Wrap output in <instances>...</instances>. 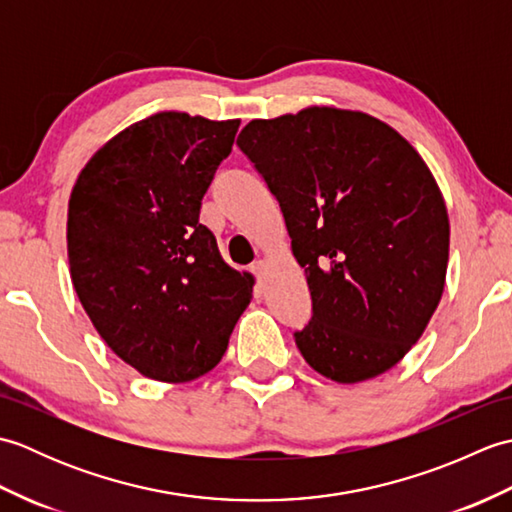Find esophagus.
Here are the masks:
<instances>
[{
    "label": "esophagus",
    "instance_id": "34e87169",
    "mask_svg": "<svg viewBox=\"0 0 512 512\" xmlns=\"http://www.w3.org/2000/svg\"><path fill=\"white\" fill-rule=\"evenodd\" d=\"M250 270H253V275L257 277V279H262L264 277V273H266V262L264 259H257V262L250 266Z\"/></svg>",
    "mask_w": 512,
    "mask_h": 512
}]
</instances>
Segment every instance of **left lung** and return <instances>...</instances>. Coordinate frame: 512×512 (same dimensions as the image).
<instances>
[{
    "instance_id": "left-lung-1",
    "label": "left lung",
    "mask_w": 512,
    "mask_h": 512,
    "mask_svg": "<svg viewBox=\"0 0 512 512\" xmlns=\"http://www.w3.org/2000/svg\"><path fill=\"white\" fill-rule=\"evenodd\" d=\"M237 145L306 270L301 356L343 385L385 374L418 343L447 279L449 215L429 167L394 127L339 107L255 118Z\"/></svg>"
}]
</instances>
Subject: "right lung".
Listing matches in <instances>:
<instances>
[{
  "mask_svg": "<svg viewBox=\"0 0 512 512\" xmlns=\"http://www.w3.org/2000/svg\"><path fill=\"white\" fill-rule=\"evenodd\" d=\"M239 121L158 112L96 151L68 202L70 277L112 352L160 383L222 361L255 277L228 266L200 206Z\"/></svg>",
  "mask_w": 512,
  "mask_h": 512,
  "instance_id": "obj_1",
  "label": "right lung"
}]
</instances>
